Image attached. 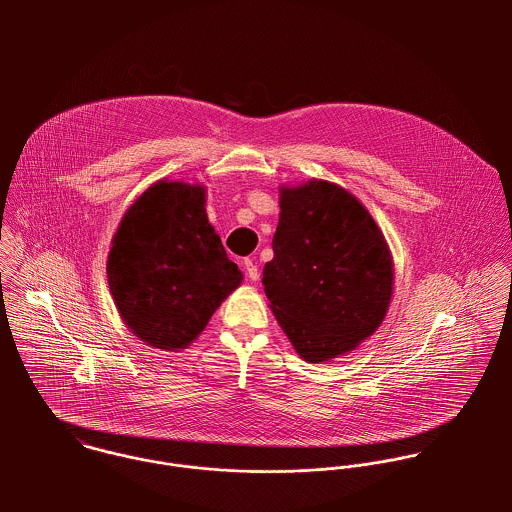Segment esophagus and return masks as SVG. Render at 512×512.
I'll list each match as a JSON object with an SVG mask.
<instances>
[{
	"label": "esophagus",
	"mask_w": 512,
	"mask_h": 512,
	"mask_svg": "<svg viewBox=\"0 0 512 512\" xmlns=\"http://www.w3.org/2000/svg\"><path fill=\"white\" fill-rule=\"evenodd\" d=\"M242 266H244V270H246V276H248L252 282H258V280H260V270H258V266H256V262H254L252 258H246V260L242 262Z\"/></svg>",
	"instance_id": "esophagus-1"
}]
</instances>
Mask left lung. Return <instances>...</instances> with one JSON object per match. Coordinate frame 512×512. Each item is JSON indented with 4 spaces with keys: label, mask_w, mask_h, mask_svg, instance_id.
Segmentation results:
<instances>
[{
    "label": "left lung",
    "mask_w": 512,
    "mask_h": 512,
    "mask_svg": "<svg viewBox=\"0 0 512 512\" xmlns=\"http://www.w3.org/2000/svg\"><path fill=\"white\" fill-rule=\"evenodd\" d=\"M280 209L262 284L299 357L323 363L382 323L392 258L376 222L343 187L315 179L282 189Z\"/></svg>",
    "instance_id": "8db88e82"
}]
</instances>
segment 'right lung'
Here are the masks:
<instances>
[{"label": "right lung", "mask_w": 512, "mask_h": 512, "mask_svg": "<svg viewBox=\"0 0 512 512\" xmlns=\"http://www.w3.org/2000/svg\"><path fill=\"white\" fill-rule=\"evenodd\" d=\"M106 272L126 325L163 351L197 339L242 280L209 224L205 189L177 181L151 185L128 209Z\"/></svg>", "instance_id": "add662e5"}]
</instances>
